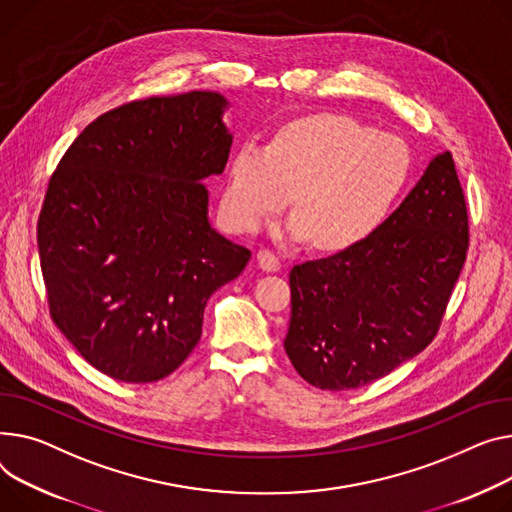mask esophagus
<instances>
[{
  "label": "esophagus",
  "instance_id": "1",
  "mask_svg": "<svg viewBox=\"0 0 512 512\" xmlns=\"http://www.w3.org/2000/svg\"><path fill=\"white\" fill-rule=\"evenodd\" d=\"M257 263H259V267L263 271H278L282 267V259L274 251H269V249H261L257 253Z\"/></svg>",
  "mask_w": 512,
  "mask_h": 512
}]
</instances>
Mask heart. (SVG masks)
<instances>
[{
    "label": "heart",
    "instance_id": "b5f03b06",
    "mask_svg": "<svg viewBox=\"0 0 512 512\" xmlns=\"http://www.w3.org/2000/svg\"><path fill=\"white\" fill-rule=\"evenodd\" d=\"M410 150L397 135L352 117L321 113L288 123L267 148L243 144L228 166L222 210L230 226L253 232L282 212L286 232L321 251L360 243L407 185Z\"/></svg>",
    "mask_w": 512,
    "mask_h": 512
}]
</instances>
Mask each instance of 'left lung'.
I'll return each instance as SVG.
<instances>
[{
  "label": "left lung",
  "mask_w": 512,
  "mask_h": 512,
  "mask_svg": "<svg viewBox=\"0 0 512 512\" xmlns=\"http://www.w3.org/2000/svg\"><path fill=\"white\" fill-rule=\"evenodd\" d=\"M467 247L465 195L445 152L360 243L292 267L284 348L296 372L344 391L418 356L438 333Z\"/></svg>",
  "instance_id": "obj_1"
}]
</instances>
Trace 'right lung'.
Returning a JSON list of instances; mask_svg holds the SVG:
<instances>
[{"label": "right lung", "instance_id": "1", "mask_svg": "<svg viewBox=\"0 0 512 512\" xmlns=\"http://www.w3.org/2000/svg\"><path fill=\"white\" fill-rule=\"evenodd\" d=\"M226 107L208 90L127 102L92 121L49 179L37 224L49 311L111 379L177 370L208 298L251 259L208 220L203 179L222 175L232 146Z\"/></svg>", "mask_w": 512, "mask_h": 512}]
</instances>
